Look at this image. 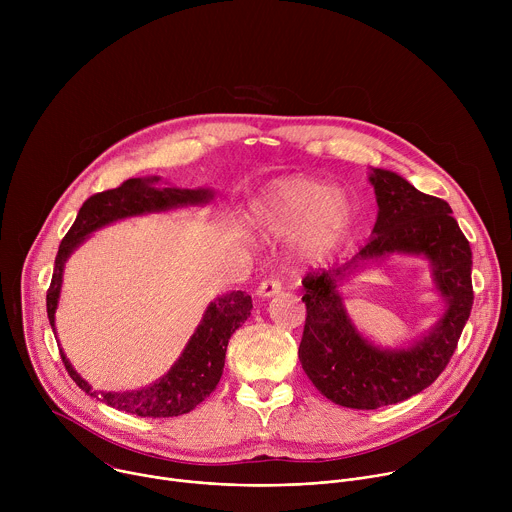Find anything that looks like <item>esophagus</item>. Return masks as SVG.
Instances as JSON below:
<instances>
[{
    "label": "esophagus",
    "mask_w": 512,
    "mask_h": 512,
    "mask_svg": "<svg viewBox=\"0 0 512 512\" xmlns=\"http://www.w3.org/2000/svg\"><path fill=\"white\" fill-rule=\"evenodd\" d=\"M279 291H281V281H279L277 277H267V279H263V281L259 283V287H257V294H259L261 298H271V296L279 294Z\"/></svg>",
    "instance_id": "esophagus-1"
}]
</instances>
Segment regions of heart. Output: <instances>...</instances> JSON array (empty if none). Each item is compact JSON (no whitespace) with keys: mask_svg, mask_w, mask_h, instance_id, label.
<instances>
[{"mask_svg":"<svg viewBox=\"0 0 512 512\" xmlns=\"http://www.w3.org/2000/svg\"><path fill=\"white\" fill-rule=\"evenodd\" d=\"M255 223L269 235L289 237L304 257L320 259L330 253L350 225V202L314 178H285L273 182L253 204Z\"/></svg>","mask_w":512,"mask_h":512,"instance_id":"obj_1","label":"heart"}]
</instances>
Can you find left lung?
Instances as JSON below:
<instances>
[{"mask_svg":"<svg viewBox=\"0 0 512 512\" xmlns=\"http://www.w3.org/2000/svg\"><path fill=\"white\" fill-rule=\"evenodd\" d=\"M379 216L373 237L344 267L312 269L302 285L306 326L300 362L314 387L332 403L350 409H377L401 403L427 389L444 373L458 348L474 304L470 243L446 200L419 192L405 178L375 168L371 174ZM391 252L423 254L449 300L438 326L417 345L381 351L351 326L335 291V279L364 260Z\"/></svg>","mask_w":512,"mask_h":512,"instance_id":"8db88e82","label":"left lung"}]
</instances>
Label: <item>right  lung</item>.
<instances>
[{
  "instance_id": "right-lung-1",
  "label": "right lung",
  "mask_w": 512,
  "mask_h": 512,
  "mask_svg": "<svg viewBox=\"0 0 512 512\" xmlns=\"http://www.w3.org/2000/svg\"><path fill=\"white\" fill-rule=\"evenodd\" d=\"M158 178H131L121 186L105 192H97L87 198L72 223L70 231L64 235L58 255L54 259V273L46 294V312L50 326L54 330V312L58 306L62 269L68 255L85 241L93 231L119 221L125 216H135L143 212L170 210L174 206L202 204L212 198L210 190H180V188H156ZM251 296L245 291H231L227 296L214 300L188 346L184 348L178 362L152 387H145L131 393H101L103 401L119 411L133 413L139 417H176L192 411L202 403L218 385L225 369V354L233 332L251 316ZM64 367L85 393L97 397L91 385L77 375L70 367L64 352L60 350Z\"/></svg>"
}]
</instances>
